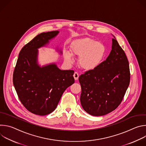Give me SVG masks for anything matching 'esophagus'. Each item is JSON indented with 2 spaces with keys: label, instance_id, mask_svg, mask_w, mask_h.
<instances>
[{
  "label": "esophagus",
  "instance_id": "1",
  "mask_svg": "<svg viewBox=\"0 0 146 146\" xmlns=\"http://www.w3.org/2000/svg\"><path fill=\"white\" fill-rule=\"evenodd\" d=\"M73 77H74V78L75 80H77L78 79L79 75H78V74L77 72H74V73L73 74Z\"/></svg>",
  "mask_w": 146,
  "mask_h": 146
}]
</instances>
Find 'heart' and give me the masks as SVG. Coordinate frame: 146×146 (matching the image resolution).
I'll list each match as a JSON object with an SVG mask.
<instances>
[{"label": "heart", "instance_id": "1", "mask_svg": "<svg viewBox=\"0 0 146 146\" xmlns=\"http://www.w3.org/2000/svg\"><path fill=\"white\" fill-rule=\"evenodd\" d=\"M73 55L79 56L78 64L86 70H92L98 68L105 58L107 49L106 46L100 41L90 38H85L76 42L71 48ZM64 58L66 62L72 63V55L66 52Z\"/></svg>", "mask_w": 146, "mask_h": 146}]
</instances>
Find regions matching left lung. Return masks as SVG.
I'll return each instance as SVG.
<instances>
[{
  "instance_id": "1",
  "label": "left lung",
  "mask_w": 146,
  "mask_h": 146,
  "mask_svg": "<svg viewBox=\"0 0 146 146\" xmlns=\"http://www.w3.org/2000/svg\"><path fill=\"white\" fill-rule=\"evenodd\" d=\"M113 37L111 50L106 59L96 69L86 72L78 78L81 87V105L94 116L104 115L114 110L129 84V62Z\"/></svg>"
}]
</instances>
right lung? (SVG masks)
<instances>
[{
  "instance_id": "obj_1",
  "label": "right lung",
  "mask_w": 146,
  "mask_h": 146,
  "mask_svg": "<svg viewBox=\"0 0 146 146\" xmlns=\"http://www.w3.org/2000/svg\"><path fill=\"white\" fill-rule=\"evenodd\" d=\"M58 31L41 33L19 52L13 73V84L18 98L30 112L45 115L56 109L66 89L74 82L73 70H60L55 62L41 66L38 50L50 44ZM62 55V50L55 48Z\"/></svg>"
}]
</instances>
